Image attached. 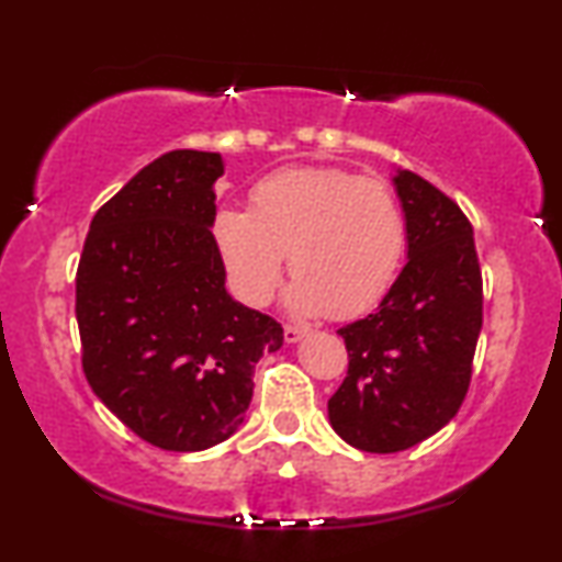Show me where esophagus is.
Wrapping results in <instances>:
<instances>
[{"mask_svg": "<svg viewBox=\"0 0 562 562\" xmlns=\"http://www.w3.org/2000/svg\"><path fill=\"white\" fill-rule=\"evenodd\" d=\"M304 335H306V329H302V327H294V325L283 327V340H286L289 345H291V342H299Z\"/></svg>", "mask_w": 562, "mask_h": 562, "instance_id": "34e87169", "label": "esophagus"}]
</instances>
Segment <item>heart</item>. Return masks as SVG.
I'll use <instances>...</instances> for the list:
<instances>
[{
    "label": "heart",
    "mask_w": 562,
    "mask_h": 562,
    "mask_svg": "<svg viewBox=\"0 0 562 562\" xmlns=\"http://www.w3.org/2000/svg\"><path fill=\"white\" fill-rule=\"evenodd\" d=\"M212 240L245 304L271 302L283 260L299 317H356L379 302L404 256L406 225L394 191L333 166L281 168L250 191V210L220 206Z\"/></svg>",
    "instance_id": "b5f03b06"
}]
</instances>
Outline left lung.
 Segmentation results:
<instances>
[{"mask_svg":"<svg viewBox=\"0 0 562 562\" xmlns=\"http://www.w3.org/2000/svg\"><path fill=\"white\" fill-rule=\"evenodd\" d=\"M406 266L375 314L337 329L348 375L327 402L329 425L366 452H398L440 432L463 404L483 322L473 227L422 176L396 168Z\"/></svg>","mask_w":562,"mask_h":562,"instance_id":"8db88e82","label":"left lung"}]
</instances>
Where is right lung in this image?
Instances as JSON below:
<instances>
[{
  "mask_svg": "<svg viewBox=\"0 0 562 562\" xmlns=\"http://www.w3.org/2000/svg\"><path fill=\"white\" fill-rule=\"evenodd\" d=\"M220 153L171 150L91 220L76 273L83 373L106 409L156 448L225 442L252 398L279 322L235 302L212 240Z\"/></svg>",
  "mask_w": 562,
  "mask_h": 562,
  "instance_id": "obj_1",
  "label": "right lung"
}]
</instances>
